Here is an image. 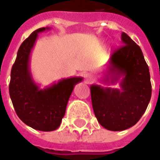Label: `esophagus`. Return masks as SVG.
<instances>
[{
	"label": "esophagus",
	"instance_id": "esophagus-1",
	"mask_svg": "<svg viewBox=\"0 0 160 160\" xmlns=\"http://www.w3.org/2000/svg\"><path fill=\"white\" fill-rule=\"evenodd\" d=\"M85 80L88 82H90L92 80H93V76L92 75L91 73H86L85 74Z\"/></svg>",
	"mask_w": 160,
	"mask_h": 160
}]
</instances>
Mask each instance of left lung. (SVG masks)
Listing matches in <instances>:
<instances>
[{
	"label": "left lung",
	"mask_w": 160,
	"mask_h": 160,
	"mask_svg": "<svg viewBox=\"0 0 160 160\" xmlns=\"http://www.w3.org/2000/svg\"><path fill=\"white\" fill-rule=\"evenodd\" d=\"M124 45L110 58L112 81L121 80V91L91 86L92 105L99 123L110 131H123L134 126L146 112L152 96L149 68L142 51L126 33Z\"/></svg>",
	"instance_id": "8db88e82"
}]
</instances>
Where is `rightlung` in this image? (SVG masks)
<instances>
[{"mask_svg": "<svg viewBox=\"0 0 160 160\" xmlns=\"http://www.w3.org/2000/svg\"><path fill=\"white\" fill-rule=\"evenodd\" d=\"M48 28L33 31L22 43L11 70L9 95L22 121L35 130L50 132L60 127L69 97L82 78L65 79L43 90L33 82L28 68L30 53L38 33Z\"/></svg>", "mask_w": 160, "mask_h": 160, "instance_id": "obj_1", "label": "right lung"}]
</instances>
